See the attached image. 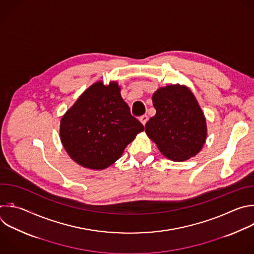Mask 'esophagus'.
<instances>
[{
    "label": "esophagus",
    "mask_w": 254,
    "mask_h": 254,
    "mask_svg": "<svg viewBox=\"0 0 254 254\" xmlns=\"http://www.w3.org/2000/svg\"><path fill=\"white\" fill-rule=\"evenodd\" d=\"M147 120H148V117H147L146 115H143V116H141V117L139 118V121H140V123H141L143 126L146 124Z\"/></svg>",
    "instance_id": "1"
}]
</instances>
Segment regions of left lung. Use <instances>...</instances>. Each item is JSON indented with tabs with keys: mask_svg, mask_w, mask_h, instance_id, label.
Returning a JSON list of instances; mask_svg holds the SVG:
<instances>
[{
	"mask_svg": "<svg viewBox=\"0 0 254 254\" xmlns=\"http://www.w3.org/2000/svg\"><path fill=\"white\" fill-rule=\"evenodd\" d=\"M156 114L145 124V132L160 152L175 161L194 156L206 138V122L193 94L184 86L158 89L152 96Z\"/></svg>",
	"mask_w": 254,
	"mask_h": 254,
	"instance_id": "left-lung-1",
	"label": "left lung"
}]
</instances>
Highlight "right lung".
<instances>
[{
	"label": "right lung",
	"instance_id": "add662e5",
	"mask_svg": "<svg viewBox=\"0 0 254 254\" xmlns=\"http://www.w3.org/2000/svg\"><path fill=\"white\" fill-rule=\"evenodd\" d=\"M143 129L124 102L118 83L105 86L98 81L62 118L60 135L75 162L104 170L121 157L126 146Z\"/></svg>",
	"mask_w": 254,
	"mask_h": 254
}]
</instances>
